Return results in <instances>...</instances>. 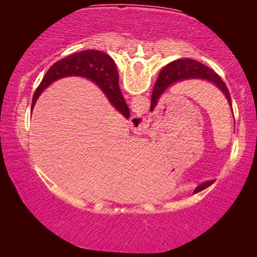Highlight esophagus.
Segmentation results:
<instances>
[{
    "label": "esophagus",
    "instance_id": "34e87169",
    "mask_svg": "<svg viewBox=\"0 0 257 257\" xmlns=\"http://www.w3.org/2000/svg\"><path fill=\"white\" fill-rule=\"evenodd\" d=\"M147 122H146V119L144 116L142 115H135L132 118V121H130V127L134 129V132L136 133H144L147 130Z\"/></svg>",
    "mask_w": 257,
    "mask_h": 257
}]
</instances>
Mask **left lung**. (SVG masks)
Here are the masks:
<instances>
[{
  "label": "left lung",
  "instance_id": "obj_1",
  "mask_svg": "<svg viewBox=\"0 0 257 257\" xmlns=\"http://www.w3.org/2000/svg\"><path fill=\"white\" fill-rule=\"evenodd\" d=\"M188 79H203L212 82L215 85L227 98L230 107L232 108L231 104V97H230L229 90L227 86L223 82V80L216 75V73L206 66H204L201 62L196 60L191 59H179L173 61V62L169 63L168 66L163 68V70L160 72V76L156 80V84L154 86L153 93H152V101H151V111L158 104L160 97L162 94L167 90L169 87L175 85L178 81L188 80ZM212 181H206L202 184V187L208 186ZM199 186V187H201ZM198 188V187H197Z\"/></svg>",
  "mask_w": 257,
  "mask_h": 257
}]
</instances>
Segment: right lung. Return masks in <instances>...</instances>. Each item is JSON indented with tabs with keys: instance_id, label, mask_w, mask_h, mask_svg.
<instances>
[{
	"instance_id": "1",
	"label": "right lung",
	"mask_w": 257,
	"mask_h": 257,
	"mask_svg": "<svg viewBox=\"0 0 257 257\" xmlns=\"http://www.w3.org/2000/svg\"><path fill=\"white\" fill-rule=\"evenodd\" d=\"M69 76L84 77L95 82L116 111L124 118H129V107L121 94L119 87V73L116 71L114 61L110 55L97 50H86L72 53L62 60L55 62L37 87L34 94L32 106L35 105L37 98L46 87L52 82Z\"/></svg>"
}]
</instances>
